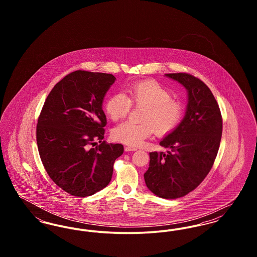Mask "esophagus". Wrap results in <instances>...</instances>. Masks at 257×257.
Masks as SVG:
<instances>
[{"mask_svg": "<svg viewBox=\"0 0 257 257\" xmlns=\"http://www.w3.org/2000/svg\"><path fill=\"white\" fill-rule=\"evenodd\" d=\"M124 150H125L126 152H131V151H136V150H137V148H135V147H126L124 148Z\"/></svg>", "mask_w": 257, "mask_h": 257, "instance_id": "esophagus-1", "label": "esophagus"}]
</instances>
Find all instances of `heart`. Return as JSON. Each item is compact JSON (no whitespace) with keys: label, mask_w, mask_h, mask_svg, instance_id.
<instances>
[{"label":"heart","mask_w":257,"mask_h":257,"mask_svg":"<svg viewBox=\"0 0 257 257\" xmlns=\"http://www.w3.org/2000/svg\"><path fill=\"white\" fill-rule=\"evenodd\" d=\"M123 93L110 96L105 105V110L111 120L125 117L135 107H144L141 123L131 121L118 124L113 128L111 138L118 143L139 147L154 132L166 136L172 132L183 115L181 102L171 98V91L154 81H143L129 86Z\"/></svg>","instance_id":"1"}]
</instances>
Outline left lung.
Masks as SVG:
<instances>
[{"label":"left lung","instance_id":"1","mask_svg":"<svg viewBox=\"0 0 257 257\" xmlns=\"http://www.w3.org/2000/svg\"><path fill=\"white\" fill-rule=\"evenodd\" d=\"M166 76L187 89V109L180 124L160 142L171 150L150 152L144 176L154 195L174 199L195 190L212 169L220 147L222 118L216 99L201 80L188 73Z\"/></svg>","mask_w":257,"mask_h":257}]
</instances>
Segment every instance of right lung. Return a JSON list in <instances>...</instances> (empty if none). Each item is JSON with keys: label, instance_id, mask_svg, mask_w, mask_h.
<instances>
[{"label": "right lung", "instance_id": "1", "mask_svg": "<svg viewBox=\"0 0 257 257\" xmlns=\"http://www.w3.org/2000/svg\"><path fill=\"white\" fill-rule=\"evenodd\" d=\"M115 77L77 70L66 75L46 98L37 126V143L50 178L75 196H91L110 183L122 145L104 139L103 100ZM99 140L100 145L93 147Z\"/></svg>", "mask_w": 257, "mask_h": 257}]
</instances>
